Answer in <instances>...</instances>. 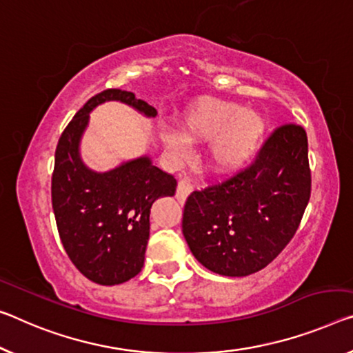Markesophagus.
<instances>
[{"label": "esophagus", "mask_w": 353, "mask_h": 353, "mask_svg": "<svg viewBox=\"0 0 353 353\" xmlns=\"http://www.w3.org/2000/svg\"><path fill=\"white\" fill-rule=\"evenodd\" d=\"M192 189H194L192 178L188 176V175H183L180 178V181H178V188H176V199H178V202L183 203L184 200L188 199V195L191 194Z\"/></svg>", "instance_id": "1"}]
</instances>
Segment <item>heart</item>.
Segmentation results:
<instances>
[{"label": "heart", "instance_id": "1", "mask_svg": "<svg viewBox=\"0 0 353 353\" xmlns=\"http://www.w3.org/2000/svg\"><path fill=\"white\" fill-rule=\"evenodd\" d=\"M184 134L195 142H210V159L221 172L245 167L257 153L265 134V120L256 110L224 101H205L184 120ZM165 143L176 153L188 148L178 132L164 134Z\"/></svg>", "mask_w": 353, "mask_h": 353}]
</instances>
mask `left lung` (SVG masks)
Listing matches in <instances>:
<instances>
[{
  "label": "left lung",
  "mask_w": 353,
  "mask_h": 353,
  "mask_svg": "<svg viewBox=\"0 0 353 353\" xmlns=\"http://www.w3.org/2000/svg\"><path fill=\"white\" fill-rule=\"evenodd\" d=\"M311 197L306 131L281 124L240 172L192 191L183 235L194 257L222 276L256 273L283 252Z\"/></svg>",
  "instance_id": "1"
}]
</instances>
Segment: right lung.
Returning <instances> with one entry per match:
<instances>
[{
  "mask_svg": "<svg viewBox=\"0 0 353 353\" xmlns=\"http://www.w3.org/2000/svg\"><path fill=\"white\" fill-rule=\"evenodd\" d=\"M105 101H121L146 117L154 107L131 91L104 90L75 113L58 140L52 175V205L64 251L85 278L101 285L123 284L140 273L150 238V208L173 195L176 180L150 158L105 173L90 170L79 156L90 112Z\"/></svg>",
  "mask_w": 353,
  "mask_h": 353,
  "instance_id": "right-lung-1",
  "label": "right lung"
}]
</instances>
